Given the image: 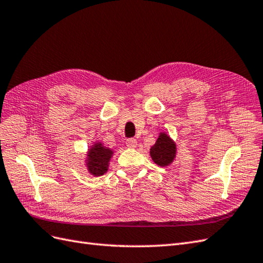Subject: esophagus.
Instances as JSON below:
<instances>
[{"mask_svg":"<svg viewBox=\"0 0 263 263\" xmlns=\"http://www.w3.org/2000/svg\"><path fill=\"white\" fill-rule=\"evenodd\" d=\"M125 143H126L127 147H131V149H133V147H136L138 145V141L136 139H127Z\"/></svg>","mask_w":263,"mask_h":263,"instance_id":"esophagus-1","label":"esophagus"}]
</instances>
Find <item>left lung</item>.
I'll return each instance as SVG.
<instances>
[{
    "instance_id": "left-lung-1",
    "label": "left lung",
    "mask_w": 263,
    "mask_h": 263,
    "mask_svg": "<svg viewBox=\"0 0 263 263\" xmlns=\"http://www.w3.org/2000/svg\"><path fill=\"white\" fill-rule=\"evenodd\" d=\"M176 142L165 132H161L156 141V144L150 149V156L153 162L159 166H166L173 162L176 159Z\"/></svg>"
}]
</instances>
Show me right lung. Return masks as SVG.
<instances>
[{
  "label": "right lung",
  "mask_w": 263,
  "mask_h": 263,
  "mask_svg": "<svg viewBox=\"0 0 263 263\" xmlns=\"http://www.w3.org/2000/svg\"><path fill=\"white\" fill-rule=\"evenodd\" d=\"M113 151L101 142H94L86 152V169L94 177H100L109 170Z\"/></svg>",
  "instance_id": "1"
}]
</instances>
